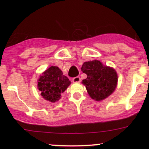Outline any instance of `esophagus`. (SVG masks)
Masks as SVG:
<instances>
[{
  "label": "esophagus",
  "mask_w": 149,
  "mask_h": 149,
  "mask_svg": "<svg viewBox=\"0 0 149 149\" xmlns=\"http://www.w3.org/2000/svg\"><path fill=\"white\" fill-rule=\"evenodd\" d=\"M72 80L73 83H79V82H80V78L79 76H76L73 78Z\"/></svg>",
  "instance_id": "obj_1"
}]
</instances>
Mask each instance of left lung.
Masks as SVG:
<instances>
[{"label":"left lung","instance_id":"8db88e82","mask_svg":"<svg viewBox=\"0 0 149 149\" xmlns=\"http://www.w3.org/2000/svg\"><path fill=\"white\" fill-rule=\"evenodd\" d=\"M81 71L87 75V78L82 83L93 100H103L115 90L118 76L112 68L103 66L100 61L94 60L84 62Z\"/></svg>","mask_w":149,"mask_h":149}]
</instances>
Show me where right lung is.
Returning a JSON list of instances; mask_svg holds the SVG:
<instances>
[{
	"mask_svg": "<svg viewBox=\"0 0 149 149\" xmlns=\"http://www.w3.org/2000/svg\"><path fill=\"white\" fill-rule=\"evenodd\" d=\"M70 84L69 79L63 75L62 71L57 66H52L40 76L38 88L45 100L55 102Z\"/></svg>",
	"mask_w": 149,
	"mask_h": 149,
	"instance_id": "right-lung-1",
	"label": "right lung"
}]
</instances>
